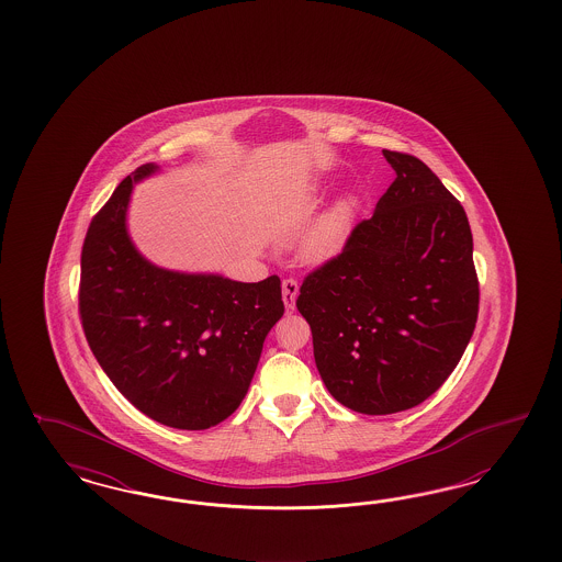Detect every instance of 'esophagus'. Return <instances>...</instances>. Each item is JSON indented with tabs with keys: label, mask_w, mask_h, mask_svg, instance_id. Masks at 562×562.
<instances>
[{
	"label": "esophagus",
	"mask_w": 562,
	"mask_h": 562,
	"mask_svg": "<svg viewBox=\"0 0 562 562\" xmlns=\"http://www.w3.org/2000/svg\"><path fill=\"white\" fill-rule=\"evenodd\" d=\"M296 294H299V282L292 280V278H286L282 282V301H284V305H286L289 311H292L294 305H296Z\"/></svg>",
	"instance_id": "34e87169"
}]
</instances>
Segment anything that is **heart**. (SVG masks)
Here are the masks:
<instances>
[{
	"mask_svg": "<svg viewBox=\"0 0 562 562\" xmlns=\"http://www.w3.org/2000/svg\"><path fill=\"white\" fill-rule=\"evenodd\" d=\"M357 200L341 195L325 207L296 243V254L305 263H325L340 254L357 218Z\"/></svg>",
	"mask_w": 562,
	"mask_h": 562,
	"instance_id": "b5f03b06",
	"label": "heart"
}]
</instances>
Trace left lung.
<instances>
[{"mask_svg":"<svg viewBox=\"0 0 562 562\" xmlns=\"http://www.w3.org/2000/svg\"><path fill=\"white\" fill-rule=\"evenodd\" d=\"M383 156L392 186L341 254L306 276L296 301L325 387L371 416L414 408L441 387L480 303L463 205L420 158Z\"/></svg>","mask_w":562,"mask_h":562,"instance_id":"left-lung-1","label":"left lung"}]
</instances>
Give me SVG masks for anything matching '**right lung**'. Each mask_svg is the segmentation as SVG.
Masks as SVG:
<instances>
[{
    "label": "right lung",
    "instance_id": "add662e5",
    "mask_svg": "<svg viewBox=\"0 0 562 562\" xmlns=\"http://www.w3.org/2000/svg\"><path fill=\"white\" fill-rule=\"evenodd\" d=\"M142 165L102 205L82 245L80 322L102 371L160 425L204 430L243 402L263 340L284 315L280 278L245 284L156 268L125 228Z\"/></svg>",
    "mask_w": 562,
    "mask_h": 562
}]
</instances>
